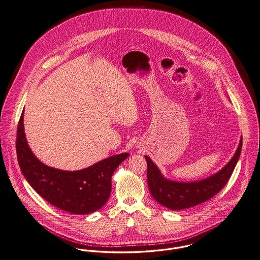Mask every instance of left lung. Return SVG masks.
Here are the masks:
<instances>
[{"instance_id": "left-lung-1", "label": "left lung", "mask_w": 260, "mask_h": 260, "mask_svg": "<svg viewBox=\"0 0 260 260\" xmlns=\"http://www.w3.org/2000/svg\"><path fill=\"white\" fill-rule=\"evenodd\" d=\"M241 147L242 138H240L232 160L219 172L205 180L190 183L167 180L153 161L148 156H145L147 161V180L151 194L160 205L173 211L188 209L207 202L229 182L239 159Z\"/></svg>"}]
</instances>
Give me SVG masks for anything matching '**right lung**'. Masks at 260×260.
<instances>
[{
  "mask_svg": "<svg viewBox=\"0 0 260 260\" xmlns=\"http://www.w3.org/2000/svg\"><path fill=\"white\" fill-rule=\"evenodd\" d=\"M16 150L22 173L42 198L52 206L73 214L94 213L105 205L111 192V178L126 158L122 153L79 171H62L43 164L25 139L24 112L18 124Z\"/></svg>",
  "mask_w": 260,
  "mask_h": 260,
  "instance_id": "1",
  "label": "right lung"
}]
</instances>
